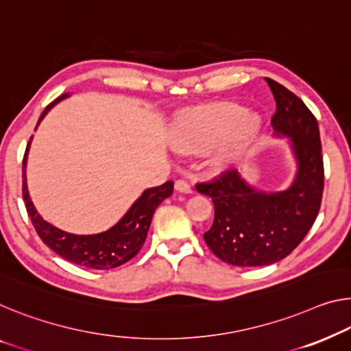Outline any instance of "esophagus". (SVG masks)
I'll list each match as a JSON object with an SVG mask.
<instances>
[{"instance_id":"34e87169","label":"esophagus","mask_w":351,"mask_h":351,"mask_svg":"<svg viewBox=\"0 0 351 351\" xmlns=\"http://www.w3.org/2000/svg\"><path fill=\"white\" fill-rule=\"evenodd\" d=\"M175 191L180 192V193H192V187L187 181L184 180H178L175 182Z\"/></svg>"}]
</instances>
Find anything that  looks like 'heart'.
Segmentation results:
<instances>
[{"mask_svg": "<svg viewBox=\"0 0 351 351\" xmlns=\"http://www.w3.org/2000/svg\"><path fill=\"white\" fill-rule=\"evenodd\" d=\"M258 128V118L238 104H217V106L193 110L178 121L171 135L176 149L182 153L206 151L227 137L233 142L247 138Z\"/></svg>", "mask_w": 351, "mask_h": 351, "instance_id": "b5f03b06", "label": "heart"}]
</instances>
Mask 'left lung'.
I'll return each instance as SVG.
<instances>
[{
    "mask_svg": "<svg viewBox=\"0 0 351 351\" xmlns=\"http://www.w3.org/2000/svg\"><path fill=\"white\" fill-rule=\"evenodd\" d=\"M276 101L271 125L289 140L296 173L285 191L261 192L238 170L223 171L197 191L213 198L214 222L203 234L217 258L233 266H268L298 247L315 222L323 195V156L318 123L291 91L266 78Z\"/></svg>",
    "mask_w": 351,
    "mask_h": 351,
    "instance_id": "left-lung-1",
    "label": "left lung"
}]
</instances>
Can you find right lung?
<instances>
[{"label":"right lung","instance_id":"obj_1","mask_svg":"<svg viewBox=\"0 0 351 351\" xmlns=\"http://www.w3.org/2000/svg\"><path fill=\"white\" fill-rule=\"evenodd\" d=\"M66 97H69V93L61 94L50 106H47L40 114L38 125L45 118V114ZM31 140L33 137L29 138L23 158V200L31 222H33L42 241L60 257L66 258L71 263L91 269H112L134 258L145 243L156 208L173 192V181H167L162 186L149 187V189L143 191L142 195L128 209V213L106 232L96 234H74L62 232V230L44 221L31 202L28 184H26V159H28Z\"/></svg>","mask_w":351,"mask_h":351}]
</instances>
